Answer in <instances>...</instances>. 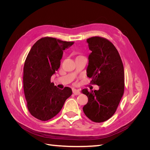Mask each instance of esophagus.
Wrapping results in <instances>:
<instances>
[{"label": "esophagus", "instance_id": "esophagus-1", "mask_svg": "<svg viewBox=\"0 0 150 150\" xmlns=\"http://www.w3.org/2000/svg\"><path fill=\"white\" fill-rule=\"evenodd\" d=\"M72 93L74 95H79L80 94L81 92L79 89H72Z\"/></svg>", "mask_w": 150, "mask_h": 150}]
</instances>
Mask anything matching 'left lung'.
I'll use <instances>...</instances> for the list:
<instances>
[{
  "mask_svg": "<svg viewBox=\"0 0 150 150\" xmlns=\"http://www.w3.org/2000/svg\"><path fill=\"white\" fill-rule=\"evenodd\" d=\"M91 53L89 56L87 76L99 90L81 91L88 98L83 110L89 120L104 122L115 114L125 90V73L117 50L110 40L99 36L87 39Z\"/></svg>",
  "mask_w": 150,
  "mask_h": 150,
  "instance_id": "left-lung-1",
  "label": "left lung"
}]
</instances>
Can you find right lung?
I'll use <instances>...</instances> for the list:
<instances>
[{"label":"right lung","instance_id":"obj_1","mask_svg":"<svg viewBox=\"0 0 150 150\" xmlns=\"http://www.w3.org/2000/svg\"><path fill=\"white\" fill-rule=\"evenodd\" d=\"M73 44L45 37L33 45L26 57L23 84L27 106L30 115L40 121L56 116L71 96V88H57L51 78L60 67L63 51Z\"/></svg>","mask_w":150,"mask_h":150}]
</instances>
